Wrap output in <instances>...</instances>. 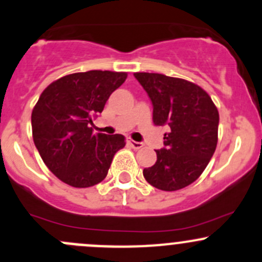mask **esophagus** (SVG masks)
<instances>
[{
	"label": "esophagus",
	"mask_w": 262,
	"mask_h": 262,
	"mask_svg": "<svg viewBox=\"0 0 262 262\" xmlns=\"http://www.w3.org/2000/svg\"><path fill=\"white\" fill-rule=\"evenodd\" d=\"M128 143L130 144V146L133 147L134 149H139V148H142V147H143V143H141V142H136V141H133V139H130V138L128 139Z\"/></svg>",
	"instance_id": "34e87169"
}]
</instances>
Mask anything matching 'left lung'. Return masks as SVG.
Here are the masks:
<instances>
[{"instance_id":"obj_1","label":"left lung","mask_w":262,"mask_h":262,"mask_svg":"<svg viewBox=\"0 0 262 262\" xmlns=\"http://www.w3.org/2000/svg\"><path fill=\"white\" fill-rule=\"evenodd\" d=\"M154 106V123L167 124L164 148L143 177L155 188L178 190L192 184L206 169L217 144L219 111L205 90L180 78L134 73Z\"/></svg>"}]
</instances>
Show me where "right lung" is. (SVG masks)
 Returning a JSON list of instances; mask_svg holds the SVG:
<instances>
[{"mask_svg": "<svg viewBox=\"0 0 262 262\" xmlns=\"http://www.w3.org/2000/svg\"><path fill=\"white\" fill-rule=\"evenodd\" d=\"M126 77L108 70L74 73L52 82L39 96L32 111L33 141L61 182L87 188L106 178L125 137L95 134L90 125Z\"/></svg>", "mask_w": 262, "mask_h": 262, "instance_id": "1", "label": "right lung"}]
</instances>
